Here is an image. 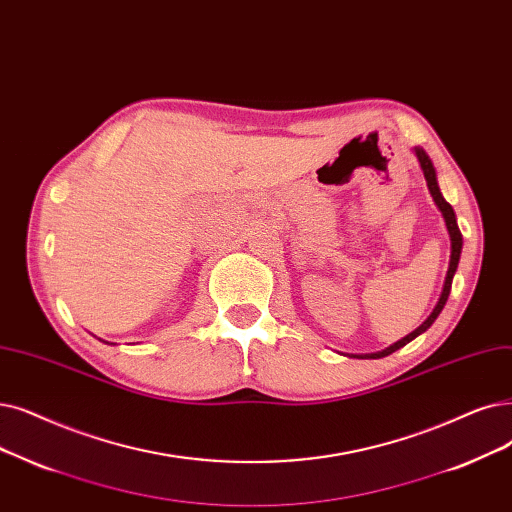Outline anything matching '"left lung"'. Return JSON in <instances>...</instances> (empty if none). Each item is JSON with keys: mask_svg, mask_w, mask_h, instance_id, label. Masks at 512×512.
Listing matches in <instances>:
<instances>
[{"mask_svg": "<svg viewBox=\"0 0 512 512\" xmlns=\"http://www.w3.org/2000/svg\"><path fill=\"white\" fill-rule=\"evenodd\" d=\"M416 157H418V161H420V167H422V171H425V180H427V186H429V190H431V196H433V201L437 203V207L441 209V213H443V219H446V226H448V232H450V238H452V257H450V268H448V276H446V282H443V291H441V297H439V301H437V305H435V309H433V314L422 322L414 332H410L408 337H404L402 341H397V343H393L391 347H387V349H383V351H379V353H370V355H366V358H385V355H389V353H393V351H397L399 347H404V345H408L412 339H416L420 332H425L435 320H437V316L441 314V309H443V305H446V301H448V297H450V288H452V278H454V274H456V268H458V261H460V251H462V234H460V230H458V224H456V215H454V209H452V205L446 201V198L441 196V192H439V186H437V177H435V169H433V163H431V159L427 157L425 154V150H420V148H416Z\"/></svg>", "mask_w": 512, "mask_h": 512, "instance_id": "left-lung-1", "label": "left lung"}]
</instances>
